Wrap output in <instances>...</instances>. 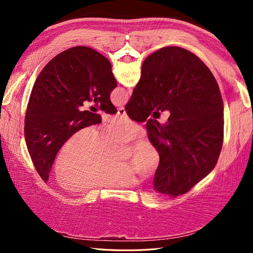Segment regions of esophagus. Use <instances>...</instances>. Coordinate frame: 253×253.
Instances as JSON below:
<instances>
[{
    "label": "esophagus",
    "instance_id": "34e87169",
    "mask_svg": "<svg viewBox=\"0 0 253 253\" xmlns=\"http://www.w3.org/2000/svg\"><path fill=\"white\" fill-rule=\"evenodd\" d=\"M117 114L118 115H120V116H126V110H125V108L124 106H121V108H119L118 109V111H117Z\"/></svg>",
    "mask_w": 253,
    "mask_h": 253
}]
</instances>
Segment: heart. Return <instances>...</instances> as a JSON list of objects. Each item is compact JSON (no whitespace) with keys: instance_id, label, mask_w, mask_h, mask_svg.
<instances>
[{"instance_id":"obj_1","label":"heart","mask_w":253,"mask_h":253,"mask_svg":"<svg viewBox=\"0 0 253 253\" xmlns=\"http://www.w3.org/2000/svg\"><path fill=\"white\" fill-rule=\"evenodd\" d=\"M141 129L127 118H116L97 133L84 127L74 133L61 147L53 163V176L60 186L83 191L101 187H126L136 182V173L150 176L159 164V156L147 141L136 143L128 163L116 160V144L139 138Z\"/></svg>"}]
</instances>
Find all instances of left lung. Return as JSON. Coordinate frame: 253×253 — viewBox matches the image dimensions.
<instances>
[{
	"mask_svg": "<svg viewBox=\"0 0 253 253\" xmlns=\"http://www.w3.org/2000/svg\"><path fill=\"white\" fill-rule=\"evenodd\" d=\"M116 86L110 61L86 46L68 48L45 65L30 94L24 126L30 158L45 182L64 142L79 129L101 122L96 111H80L83 102L117 113L110 99Z\"/></svg>",
	"mask_w": 253,
	"mask_h": 253,
	"instance_id": "8db88e82",
	"label": "left lung"
}]
</instances>
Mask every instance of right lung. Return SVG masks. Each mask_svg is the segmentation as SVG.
Instances as JSON below:
<instances>
[{
    "mask_svg": "<svg viewBox=\"0 0 253 253\" xmlns=\"http://www.w3.org/2000/svg\"><path fill=\"white\" fill-rule=\"evenodd\" d=\"M125 109L137 122L155 109L170 112L164 125L147 122L159 155L157 192L185 194L214 169L224 140V104L215 78L193 52L176 46L153 52Z\"/></svg>",
    "mask_w": 253,
    "mask_h": 253,
    "instance_id": "right-lung-1",
    "label": "right lung"
}]
</instances>
